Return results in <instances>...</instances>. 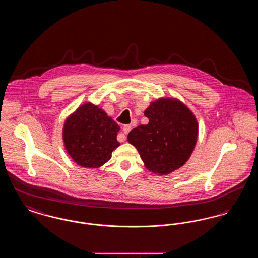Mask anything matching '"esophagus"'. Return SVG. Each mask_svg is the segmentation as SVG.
Masks as SVG:
<instances>
[{"instance_id":"obj_1","label":"esophagus","mask_w":258,"mask_h":258,"mask_svg":"<svg viewBox=\"0 0 258 258\" xmlns=\"http://www.w3.org/2000/svg\"><path fill=\"white\" fill-rule=\"evenodd\" d=\"M131 130H132V125H131V124H125V125H123V134H122V135H119L121 137H122L121 139H119V141H120V142H123V141H124V139H125V135H127V134L131 132Z\"/></svg>"}]
</instances>
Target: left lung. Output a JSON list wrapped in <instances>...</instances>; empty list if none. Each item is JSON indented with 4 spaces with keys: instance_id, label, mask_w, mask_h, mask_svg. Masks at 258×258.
Wrapping results in <instances>:
<instances>
[{
    "instance_id": "1",
    "label": "left lung",
    "mask_w": 258,
    "mask_h": 258,
    "mask_svg": "<svg viewBox=\"0 0 258 258\" xmlns=\"http://www.w3.org/2000/svg\"><path fill=\"white\" fill-rule=\"evenodd\" d=\"M147 124L136 126L127 141L138 151L149 171L167 175L190 158L198 136L192 111L178 98H160L144 111Z\"/></svg>"
}]
</instances>
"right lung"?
Masks as SVG:
<instances>
[{
	"label": "right lung",
	"instance_id": "add662e5",
	"mask_svg": "<svg viewBox=\"0 0 258 258\" xmlns=\"http://www.w3.org/2000/svg\"><path fill=\"white\" fill-rule=\"evenodd\" d=\"M120 126L91 102L80 105L63 123L62 139L69 156L85 168H98L111 159L120 146L117 135Z\"/></svg>",
	"mask_w": 258,
	"mask_h": 258
}]
</instances>
